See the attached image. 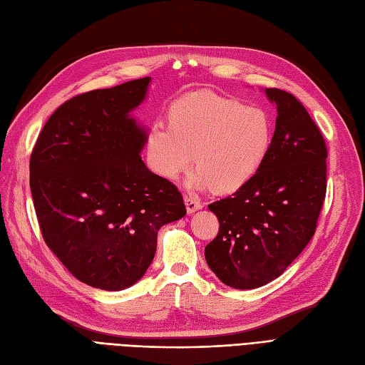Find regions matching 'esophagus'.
<instances>
[{"label":"esophagus","instance_id":"34e87169","mask_svg":"<svg viewBox=\"0 0 365 365\" xmlns=\"http://www.w3.org/2000/svg\"><path fill=\"white\" fill-rule=\"evenodd\" d=\"M184 202H185V208H187L188 215H192V212H195V211L202 208V204H200L196 197H193V196H190V195L184 197Z\"/></svg>","mask_w":365,"mask_h":365}]
</instances>
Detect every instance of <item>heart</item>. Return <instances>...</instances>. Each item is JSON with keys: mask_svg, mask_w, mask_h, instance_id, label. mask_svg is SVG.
Listing matches in <instances>:
<instances>
[{"mask_svg": "<svg viewBox=\"0 0 365 365\" xmlns=\"http://www.w3.org/2000/svg\"><path fill=\"white\" fill-rule=\"evenodd\" d=\"M273 135V119L264 108L212 92H196L172 104L169 123L150 125L146 158L160 177L177 180L190 168L195 153L197 168L187 184L231 195L259 173Z\"/></svg>", "mask_w": 365, "mask_h": 365, "instance_id": "heart-1", "label": "heart"}]
</instances>
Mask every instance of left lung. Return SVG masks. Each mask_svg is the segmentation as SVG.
<instances>
[{"instance_id":"obj_1","label":"left lung","mask_w":365,"mask_h":365,"mask_svg":"<svg viewBox=\"0 0 365 365\" xmlns=\"http://www.w3.org/2000/svg\"><path fill=\"white\" fill-rule=\"evenodd\" d=\"M266 95L278 111L266 163L252 182L208 205L220 226L205 259L240 290L285 272L316 232L326 195L328 149L319 127L292 93L270 87Z\"/></svg>"}]
</instances>
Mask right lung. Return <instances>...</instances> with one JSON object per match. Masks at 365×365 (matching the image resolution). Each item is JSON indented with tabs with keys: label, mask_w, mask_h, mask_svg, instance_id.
Instances as JSON below:
<instances>
[{
	"label": "right lung",
	"mask_w": 365,
	"mask_h": 365,
	"mask_svg": "<svg viewBox=\"0 0 365 365\" xmlns=\"http://www.w3.org/2000/svg\"><path fill=\"white\" fill-rule=\"evenodd\" d=\"M150 78L73 96L45 123L30 158L43 240L78 281L118 292L139 281L163 225L185 216L177 185L150 172L146 130L130 113Z\"/></svg>",
	"instance_id": "obj_1"
}]
</instances>
